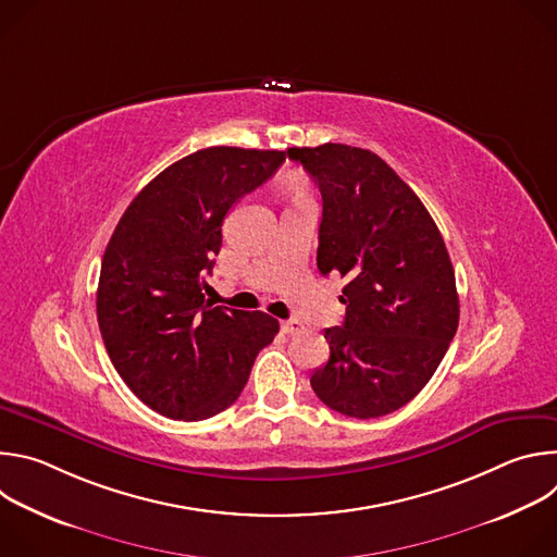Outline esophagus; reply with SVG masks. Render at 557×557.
<instances>
[{"instance_id": "obj_1", "label": "esophagus", "mask_w": 557, "mask_h": 557, "mask_svg": "<svg viewBox=\"0 0 557 557\" xmlns=\"http://www.w3.org/2000/svg\"><path fill=\"white\" fill-rule=\"evenodd\" d=\"M282 331H284L286 335H297V333L304 331V326H301V322H297V320H288V322H282Z\"/></svg>"}]
</instances>
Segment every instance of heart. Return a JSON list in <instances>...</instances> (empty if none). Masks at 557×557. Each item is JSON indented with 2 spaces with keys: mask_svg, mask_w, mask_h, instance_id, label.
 <instances>
[{
  "mask_svg": "<svg viewBox=\"0 0 557 557\" xmlns=\"http://www.w3.org/2000/svg\"><path fill=\"white\" fill-rule=\"evenodd\" d=\"M293 191H295V198H304V187L299 183H293Z\"/></svg>",
  "mask_w": 557,
  "mask_h": 557,
  "instance_id": "heart-1",
  "label": "heart"
}]
</instances>
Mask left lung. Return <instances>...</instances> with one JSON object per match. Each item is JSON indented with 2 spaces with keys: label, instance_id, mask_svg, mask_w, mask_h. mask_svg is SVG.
<instances>
[{
  "label": "left lung",
  "instance_id": "obj_1",
  "mask_svg": "<svg viewBox=\"0 0 557 557\" xmlns=\"http://www.w3.org/2000/svg\"><path fill=\"white\" fill-rule=\"evenodd\" d=\"M322 191L317 269L346 277V317L326 329L331 357L310 374L339 414L376 419L425 387L458 329L443 235L419 196L376 153L342 143L290 147Z\"/></svg>",
  "mask_w": 557,
  "mask_h": 557
}]
</instances>
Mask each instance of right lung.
I'll use <instances>...</instances> for the list:
<instances>
[{"label":"right lung","instance_id":"right-lung-1","mask_svg":"<svg viewBox=\"0 0 557 557\" xmlns=\"http://www.w3.org/2000/svg\"><path fill=\"white\" fill-rule=\"evenodd\" d=\"M286 151L207 147L158 174L129 202L101 262L97 320L127 387L153 412L202 421L245 389L280 322L205 301L222 222L267 183Z\"/></svg>","mask_w":557,"mask_h":557}]
</instances>
